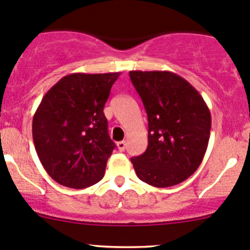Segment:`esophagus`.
<instances>
[{
    "label": "esophagus",
    "instance_id": "obj_1",
    "mask_svg": "<svg viewBox=\"0 0 250 250\" xmlns=\"http://www.w3.org/2000/svg\"><path fill=\"white\" fill-rule=\"evenodd\" d=\"M117 148L120 149L121 152H123L125 149V141H118L117 143Z\"/></svg>",
    "mask_w": 250,
    "mask_h": 250
}]
</instances>
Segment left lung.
I'll list each match as a JSON object with an SVG mask.
<instances>
[{
	"instance_id": "obj_1",
	"label": "left lung",
	"mask_w": 250,
	"mask_h": 250,
	"mask_svg": "<svg viewBox=\"0 0 250 250\" xmlns=\"http://www.w3.org/2000/svg\"><path fill=\"white\" fill-rule=\"evenodd\" d=\"M148 118V145L133 157L136 176L153 187L186 181L200 167L211 132V112L187 80L167 70L129 72Z\"/></svg>"
}]
</instances>
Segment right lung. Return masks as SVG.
Here are the masks:
<instances>
[{
    "label": "right lung",
    "mask_w": 250,
    "mask_h": 250,
    "mask_svg": "<svg viewBox=\"0 0 250 250\" xmlns=\"http://www.w3.org/2000/svg\"><path fill=\"white\" fill-rule=\"evenodd\" d=\"M120 73L63 77L42 99L32 122L33 143L50 177L83 189L103 178L115 148L103 109Z\"/></svg>",
    "instance_id": "add662e5"
}]
</instances>
